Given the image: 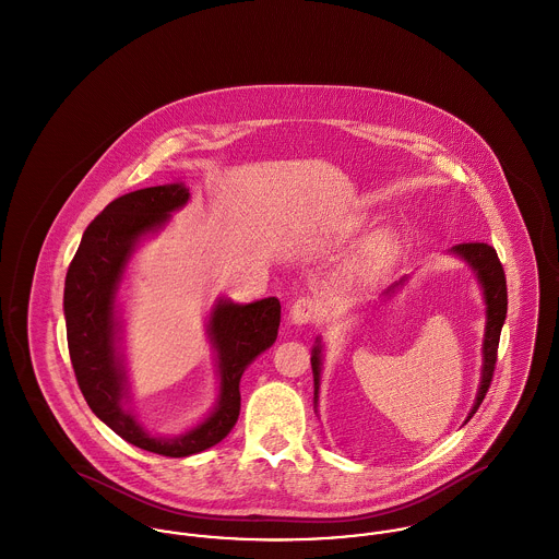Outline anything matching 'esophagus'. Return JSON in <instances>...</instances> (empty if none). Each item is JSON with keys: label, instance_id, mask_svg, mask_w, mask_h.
I'll return each instance as SVG.
<instances>
[{"label": "esophagus", "instance_id": "esophagus-1", "mask_svg": "<svg viewBox=\"0 0 559 559\" xmlns=\"http://www.w3.org/2000/svg\"><path fill=\"white\" fill-rule=\"evenodd\" d=\"M322 316V300L316 296H302L292 307V322L294 324H311Z\"/></svg>", "mask_w": 559, "mask_h": 559}]
</instances>
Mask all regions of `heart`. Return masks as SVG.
Wrapping results in <instances>:
<instances>
[{"label": "heart", "instance_id": "heart-1", "mask_svg": "<svg viewBox=\"0 0 559 559\" xmlns=\"http://www.w3.org/2000/svg\"><path fill=\"white\" fill-rule=\"evenodd\" d=\"M391 243L389 239L384 237H378L373 239L371 243H367V248L352 261L349 265V276L354 278H365V276H371L376 274L378 270H382L389 259H391Z\"/></svg>", "mask_w": 559, "mask_h": 559}]
</instances>
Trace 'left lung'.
Segmentation results:
<instances>
[{
  "instance_id": "8db88e82",
  "label": "left lung",
  "mask_w": 559,
  "mask_h": 559,
  "mask_svg": "<svg viewBox=\"0 0 559 559\" xmlns=\"http://www.w3.org/2000/svg\"><path fill=\"white\" fill-rule=\"evenodd\" d=\"M453 252H457L462 259L471 263V267L477 272V278L484 287V298H486V335H484V373H481V386L475 400V406L468 413V419L477 413L479 404L484 402L492 373H495V362H497V349H499V336L506 322L508 313V285H506V272L499 261L497 250L490 243L484 241H462L453 246ZM311 367H313V380H316V397L320 389V345L313 349L311 356ZM466 419V421H468Z\"/></svg>"
}]
</instances>
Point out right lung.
Here are the masks:
<instances>
[{
	"label": "right lung",
	"mask_w": 559,
	"mask_h": 559,
	"mask_svg": "<svg viewBox=\"0 0 559 559\" xmlns=\"http://www.w3.org/2000/svg\"><path fill=\"white\" fill-rule=\"evenodd\" d=\"M190 197L183 181L118 197L88 228L69 265L64 283L67 341L80 391L93 413L131 445L186 457L221 443L239 417V378L278 335L281 302H221L210 320L221 365V404L197 430L173 439L146 435L122 411V371L114 352V294L127 257L140 235L166 223Z\"/></svg>",
	"instance_id": "1"
}]
</instances>
